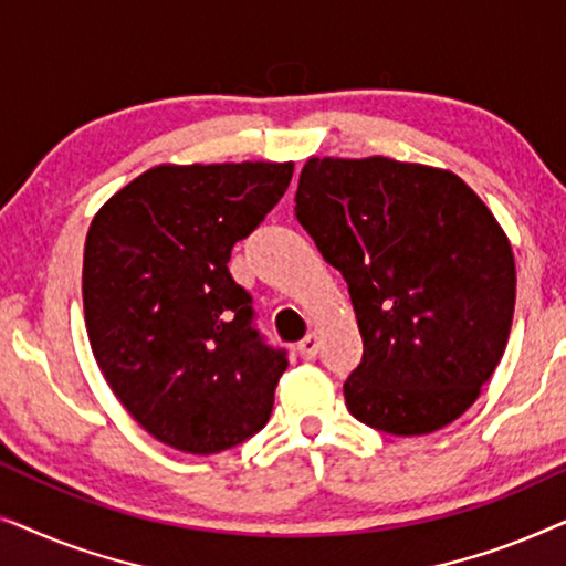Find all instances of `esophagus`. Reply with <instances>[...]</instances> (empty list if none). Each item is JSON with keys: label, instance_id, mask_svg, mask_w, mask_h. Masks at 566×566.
<instances>
[{"label": "esophagus", "instance_id": "1", "mask_svg": "<svg viewBox=\"0 0 566 566\" xmlns=\"http://www.w3.org/2000/svg\"><path fill=\"white\" fill-rule=\"evenodd\" d=\"M296 350H298V355H301V358H304V360L316 358V353H319V337H316L314 332H308V335L298 343Z\"/></svg>", "mask_w": 566, "mask_h": 566}]
</instances>
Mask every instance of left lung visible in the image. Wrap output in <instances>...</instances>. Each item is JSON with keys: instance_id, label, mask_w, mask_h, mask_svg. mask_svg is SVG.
<instances>
[{"instance_id": "obj_1", "label": "left lung", "mask_w": 566, "mask_h": 566, "mask_svg": "<svg viewBox=\"0 0 566 566\" xmlns=\"http://www.w3.org/2000/svg\"><path fill=\"white\" fill-rule=\"evenodd\" d=\"M296 219L350 291L363 360L343 389L355 420L401 438L459 420L515 312L513 247L482 198L448 169L312 157Z\"/></svg>"}]
</instances>
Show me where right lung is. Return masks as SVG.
<instances>
[{
    "label": "right lung",
    "instance_id": "1",
    "mask_svg": "<svg viewBox=\"0 0 566 566\" xmlns=\"http://www.w3.org/2000/svg\"><path fill=\"white\" fill-rule=\"evenodd\" d=\"M293 161L159 165L90 223L82 296L92 353L142 428L192 455L265 428L285 350L252 327L231 247L273 211Z\"/></svg>",
    "mask_w": 566,
    "mask_h": 566
}]
</instances>
